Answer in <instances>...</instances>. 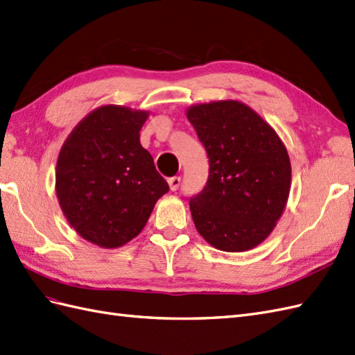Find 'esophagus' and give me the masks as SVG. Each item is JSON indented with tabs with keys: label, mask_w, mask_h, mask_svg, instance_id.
I'll return each mask as SVG.
<instances>
[{
	"label": "esophagus",
	"mask_w": 355,
	"mask_h": 355,
	"mask_svg": "<svg viewBox=\"0 0 355 355\" xmlns=\"http://www.w3.org/2000/svg\"><path fill=\"white\" fill-rule=\"evenodd\" d=\"M168 183H169V189L172 190V192H175V190H178V187L181 184V178L180 177H171L168 180Z\"/></svg>",
	"instance_id": "1"
}]
</instances>
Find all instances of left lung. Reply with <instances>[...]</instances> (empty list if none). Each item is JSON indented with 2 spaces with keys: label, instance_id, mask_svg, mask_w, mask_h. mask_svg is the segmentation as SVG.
<instances>
[{
  "label": "left lung",
  "instance_id": "obj_1",
  "mask_svg": "<svg viewBox=\"0 0 355 355\" xmlns=\"http://www.w3.org/2000/svg\"><path fill=\"white\" fill-rule=\"evenodd\" d=\"M187 118L210 163L207 184L190 198L198 232L219 250L253 249L268 237L288 201L291 163L284 142L237 100L195 105Z\"/></svg>",
  "mask_w": 355,
  "mask_h": 355
}]
</instances>
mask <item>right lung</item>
I'll use <instances>...</instances> for the list:
<instances>
[{
  "mask_svg": "<svg viewBox=\"0 0 355 355\" xmlns=\"http://www.w3.org/2000/svg\"><path fill=\"white\" fill-rule=\"evenodd\" d=\"M148 112L106 105L89 112L61 147L55 187L67 222L100 248H120L147 223L169 186L139 141Z\"/></svg>",
  "mask_w": 355,
  "mask_h": 355,
  "instance_id": "add662e5",
  "label": "right lung"
}]
</instances>
